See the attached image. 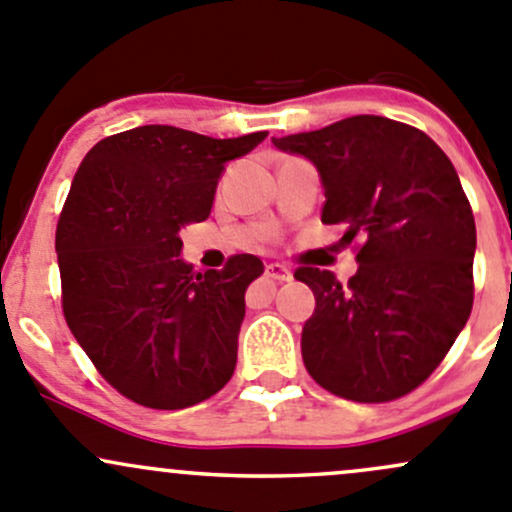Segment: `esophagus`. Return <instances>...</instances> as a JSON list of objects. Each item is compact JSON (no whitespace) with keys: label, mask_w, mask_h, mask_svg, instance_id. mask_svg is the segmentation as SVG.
<instances>
[{"label":"esophagus","mask_w":512,"mask_h":512,"mask_svg":"<svg viewBox=\"0 0 512 512\" xmlns=\"http://www.w3.org/2000/svg\"><path fill=\"white\" fill-rule=\"evenodd\" d=\"M265 275L272 277V280H277V282L292 280V272H289L285 265H277V262H272V265L265 267Z\"/></svg>","instance_id":"obj_1"}]
</instances>
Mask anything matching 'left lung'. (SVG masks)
Returning <instances> with one entry per match:
<instances>
[{"mask_svg": "<svg viewBox=\"0 0 512 512\" xmlns=\"http://www.w3.org/2000/svg\"><path fill=\"white\" fill-rule=\"evenodd\" d=\"M317 165L324 225L361 237L347 285L297 267L317 307L302 359L322 389L384 404L418 389L466 327L473 307L476 220L446 153L423 131L384 116L272 138Z\"/></svg>", "mask_w": 512, "mask_h": 512, "instance_id": "left-lung-1", "label": "left lung"}]
</instances>
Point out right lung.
<instances>
[{"instance_id":"right-lung-1","label":"right lung","mask_w":512,"mask_h":512,"mask_svg":"<svg viewBox=\"0 0 512 512\" xmlns=\"http://www.w3.org/2000/svg\"><path fill=\"white\" fill-rule=\"evenodd\" d=\"M265 138L138 126L81 160L56 225L61 307L98 374L126 399L188 409L230 381L245 292L265 265L232 255L223 270L193 272L180 260V230L208 220L225 163Z\"/></svg>"}]
</instances>
